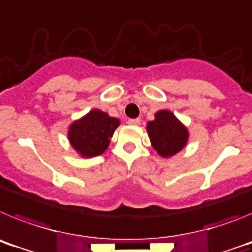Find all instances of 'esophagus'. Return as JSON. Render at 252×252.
<instances>
[{
    "label": "esophagus",
    "mask_w": 252,
    "mask_h": 252,
    "mask_svg": "<svg viewBox=\"0 0 252 252\" xmlns=\"http://www.w3.org/2000/svg\"><path fill=\"white\" fill-rule=\"evenodd\" d=\"M127 124H128V125H132V126H137V125L141 124V120H140V119H132V120H128Z\"/></svg>",
    "instance_id": "esophagus-1"
}]
</instances>
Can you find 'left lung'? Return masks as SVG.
I'll return each instance as SVG.
<instances>
[{"label": "left lung", "instance_id": "left-lung-1", "mask_svg": "<svg viewBox=\"0 0 252 252\" xmlns=\"http://www.w3.org/2000/svg\"><path fill=\"white\" fill-rule=\"evenodd\" d=\"M146 125L151 146L161 158H171L188 144L189 131L186 125L169 110H160Z\"/></svg>", "mask_w": 252, "mask_h": 252}]
</instances>
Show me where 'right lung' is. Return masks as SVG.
Returning <instances> with one entry per match:
<instances>
[{"label":"right lung","instance_id":"right-lung-1","mask_svg":"<svg viewBox=\"0 0 252 252\" xmlns=\"http://www.w3.org/2000/svg\"><path fill=\"white\" fill-rule=\"evenodd\" d=\"M120 120L101 110H91L68 127V140L81 158L98 157L107 150Z\"/></svg>","mask_w":252,"mask_h":252}]
</instances>
